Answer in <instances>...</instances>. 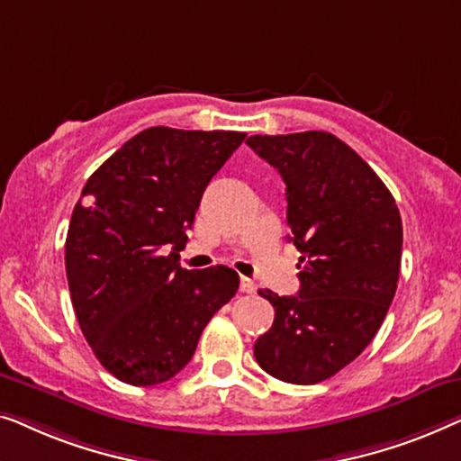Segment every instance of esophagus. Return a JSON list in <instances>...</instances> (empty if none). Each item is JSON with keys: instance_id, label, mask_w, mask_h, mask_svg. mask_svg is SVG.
I'll use <instances>...</instances> for the list:
<instances>
[{"instance_id": "1", "label": "esophagus", "mask_w": 461, "mask_h": 461, "mask_svg": "<svg viewBox=\"0 0 461 461\" xmlns=\"http://www.w3.org/2000/svg\"><path fill=\"white\" fill-rule=\"evenodd\" d=\"M240 290H242V293H246V294H252L257 290V284L250 280V277H242V280H240Z\"/></svg>"}]
</instances>
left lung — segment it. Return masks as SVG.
I'll use <instances>...</instances> for the list:
<instances>
[{
	"label": "left lung",
	"instance_id": "8db88e82",
	"mask_svg": "<svg viewBox=\"0 0 461 461\" xmlns=\"http://www.w3.org/2000/svg\"><path fill=\"white\" fill-rule=\"evenodd\" d=\"M252 150L286 184L301 290L277 296L255 342L257 363L290 384L340 372L374 340L399 282L403 223L393 194L353 148L328 131L250 135Z\"/></svg>",
	"mask_w": 461,
	"mask_h": 461
}]
</instances>
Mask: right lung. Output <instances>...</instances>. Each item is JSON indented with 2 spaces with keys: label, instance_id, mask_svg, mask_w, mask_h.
<instances>
[{
  "label": "right lung",
  "instance_id": "obj_1",
  "mask_svg": "<svg viewBox=\"0 0 461 461\" xmlns=\"http://www.w3.org/2000/svg\"><path fill=\"white\" fill-rule=\"evenodd\" d=\"M244 138L144 129L83 187L64 252L70 301L94 355L121 382L154 386L179 374L236 294V271L184 269L177 252L206 185Z\"/></svg>",
  "mask_w": 461,
  "mask_h": 461
}]
</instances>
